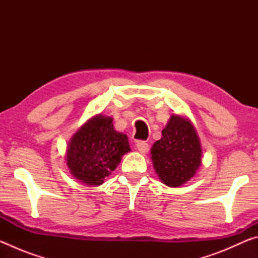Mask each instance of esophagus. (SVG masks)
<instances>
[{
    "instance_id": "obj_1",
    "label": "esophagus",
    "mask_w": 258,
    "mask_h": 258,
    "mask_svg": "<svg viewBox=\"0 0 258 258\" xmlns=\"http://www.w3.org/2000/svg\"><path fill=\"white\" fill-rule=\"evenodd\" d=\"M135 146H137L138 150L141 152V154H146V152H148V150H149V145H148L146 141H138Z\"/></svg>"
}]
</instances>
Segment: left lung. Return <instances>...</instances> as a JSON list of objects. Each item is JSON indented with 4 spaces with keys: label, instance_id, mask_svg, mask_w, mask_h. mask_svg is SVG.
I'll return each mask as SVG.
<instances>
[{
    "label": "left lung",
    "instance_id": "left-lung-1",
    "mask_svg": "<svg viewBox=\"0 0 258 258\" xmlns=\"http://www.w3.org/2000/svg\"><path fill=\"white\" fill-rule=\"evenodd\" d=\"M151 148L156 173L168 186H180L195 175L202 164V148L189 119L173 115Z\"/></svg>",
    "mask_w": 258,
    "mask_h": 258
}]
</instances>
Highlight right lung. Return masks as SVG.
<instances>
[{"instance_id": "1", "label": "right lung", "mask_w": 258, "mask_h": 258, "mask_svg": "<svg viewBox=\"0 0 258 258\" xmlns=\"http://www.w3.org/2000/svg\"><path fill=\"white\" fill-rule=\"evenodd\" d=\"M131 151L127 135L113 130L111 117L95 116L74 135L67 151V165L77 180L100 185Z\"/></svg>"}]
</instances>
